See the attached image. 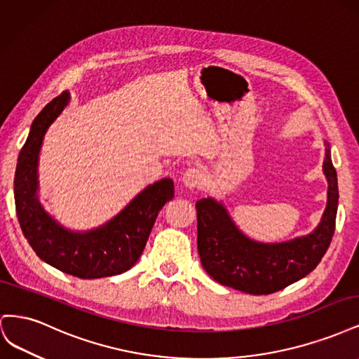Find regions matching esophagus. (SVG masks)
<instances>
[{"label": "esophagus", "instance_id": "1", "mask_svg": "<svg viewBox=\"0 0 359 359\" xmlns=\"http://www.w3.org/2000/svg\"><path fill=\"white\" fill-rule=\"evenodd\" d=\"M202 181H203V175H202V172L199 169L191 168V169L184 172V175H182L184 187H187L190 190L199 187L201 184H202Z\"/></svg>", "mask_w": 359, "mask_h": 359}]
</instances>
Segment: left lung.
Segmentation results:
<instances>
[{
    "mask_svg": "<svg viewBox=\"0 0 359 359\" xmlns=\"http://www.w3.org/2000/svg\"><path fill=\"white\" fill-rule=\"evenodd\" d=\"M323 173L328 201L316 229L283 243L255 241L238 229L223 202L210 196L198 201V252L206 273L220 285L250 295H269L310 274L331 244L339 205L328 142Z\"/></svg>",
    "mask_w": 359,
    "mask_h": 359,
    "instance_id": "obj_1",
    "label": "left lung"
}]
</instances>
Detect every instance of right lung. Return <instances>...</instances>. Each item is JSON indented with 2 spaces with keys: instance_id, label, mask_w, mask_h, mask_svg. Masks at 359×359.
Returning <instances> with one entry per match:
<instances>
[{
  "instance_id": "right-lung-1",
  "label": "right lung",
  "mask_w": 359,
  "mask_h": 359,
  "mask_svg": "<svg viewBox=\"0 0 359 359\" xmlns=\"http://www.w3.org/2000/svg\"><path fill=\"white\" fill-rule=\"evenodd\" d=\"M70 103V93L49 102L31 124L15 173L16 215L28 244L50 266L79 278L126 273L142 255L158 211L173 198V181L149 184L99 227L72 231L45 211L39 201V156L50 124Z\"/></svg>"
}]
</instances>
